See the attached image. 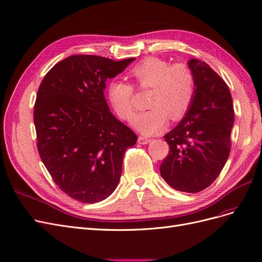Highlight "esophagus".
<instances>
[{
  "instance_id": "esophagus-1",
  "label": "esophagus",
  "mask_w": 262,
  "mask_h": 262,
  "mask_svg": "<svg viewBox=\"0 0 262 262\" xmlns=\"http://www.w3.org/2000/svg\"><path fill=\"white\" fill-rule=\"evenodd\" d=\"M150 141H151L150 138H146V137H143V136H139L138 137V143L140 145H147V144L150 143Z\"/></svg>"
}]
</instances>
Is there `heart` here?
Instances as JSON below:
<instances>
[{"label":"heart","instance_id":"heart-1","mask_svg":"<svg viewBox=\"0 0 262 262\" xmlns=\"http://www.w3.org/2000/svg\"><path fill=\"white\" fill-rule=\"evenodd\" d=\"M129 76L138 89H151L148 99L150 108L138 113L132 121L134 128L145 136L162 132L169 117L180 121L195 95V76L185 63L171 64L164 59L149 57L134 66ZM106 94L115 113L129 121L135 113L134 86L121 80H112Z\"/></svg>","mask_w":262,"mask_h":262}]
</instances>
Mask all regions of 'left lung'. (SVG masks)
<instances>
[{"label": "left lung", "mask_w": 262, "mask_h": 262, "mask_svg": "<svg viewBox=\"0 0 262 262\" xmlns=\"http://www.w3.org/2000/svg\"><path fill=\"white\" fill-rule=\"evenodd\" d=\"M195 76V95L189 111L164 135L170 150L160 174L171 188L196 193L219 177L230 152L233 100L227 84L206 62H188Z\"/></svg>", "instance_id": "obj_1"}]
</instances>
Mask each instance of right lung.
<instances>
[{
	"label": "right lung",
	"instance_id": "right-lung-1",
	"mask_svg": "<svg viewBox=\"0 0 262 262\" xmlns=\"http://www.w3.org/2000/svg\"><path fill=\"white\" fill-rule=\"evenodd\" d=\"M134 60L73 55L52 67L37 92L34 123L40 159L59 189L82 203L113 193L126 149L137 141L104 98L105 81Z\"/></svg>",
	"mask_w": 262,
	"mask_h": 262
}]
</instances>
